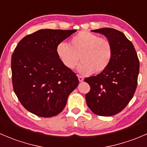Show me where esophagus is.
<instances>
[{"mask_svg": "<svg viewBox=\"0 0 147 147\" xmlns=\"http://www.w3.org/2000/svg\"><path fill=\"white\" fill-rule=\"evenodd\" d=\"M78 80H79L80 82H82V81L84 80L82 76H80V75H78Z\"/></svg>", "mask_w": 147, "mask_h": 147, "instance_id": "obj_1", "label": "esophagus"}]
</instances>
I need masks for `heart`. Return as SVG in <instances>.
Here are the masks:
<instances>
[{"mask_svg":"<svg viewBox=\"0 0 147 147\" xmlns=\"http://www.w3.org/2000/svg\"><path fill=\"white\" fill-rule=\"evenodd\" d=\"M56 53L68 69L76 67L80 56L82 63L78 67V72L83 75L100 74L110 64L113 47L106 38H100L88 31H81L71 38L69 45L65 42L58 43Z\"/></svg>","mask_w":147,"mask_h":147,"instance_id":"heart-1","label":"heart"}]
</instances>
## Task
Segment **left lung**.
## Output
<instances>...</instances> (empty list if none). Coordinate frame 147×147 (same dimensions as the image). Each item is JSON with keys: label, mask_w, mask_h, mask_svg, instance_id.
<instances>
[{"label": "left lung", "mask_w": 147, "mask_h": 147, "mask_svg": "<svg viewBox=\"0 0 147 147\" xmlns=\"http://www.w3.org/2000/svg\"><path fill=\"white\" fill-rule=\"evenodd\" d=\"M92 31L105 35L110 41L113 57L104 72L84 78V82L90 86L86 102L96 115L112 116L123 110L134 96L139 61L134 45L123 32L109 28Z\"/></svg>", "instance_id": "8db88e82"}]
</instances>
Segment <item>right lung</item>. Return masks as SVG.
<instances>
[{
	"instance_id": "obj_1",
	"label": "right lung",
	"mask_w": 147,
	"mask_h": 147,
	"mask_svg": "<svg viewBox=\"0 0 147 147\" xmlns=\"http://www.w3.org/2000/svg\"><path fill=\"white\" fill-rule=\"evenodd\" d=\"M76 31L40 30L24 37L15 48L11 57L13 90L31 113L42 117L58 115L78 87L76 74L56 53L58 43Z\"/></svg>"
}]
</instances>
